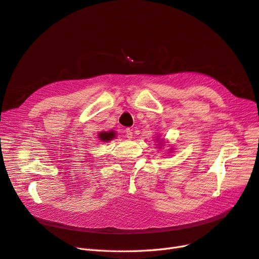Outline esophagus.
Returning <instances> with one entry per match:
<instances>
[{
  "label": "esophagus",
  "mask_w": 259,
  "mask_h": 259,
  "mask_svg": "<svg viewBox=\"0 0 259 259\" xmlns=\"http://www.w3.org/2000/svg\"><path fill=\"white\" fill-rule=\"evenodd\" d=\"M125 136H126L128 139L133 138V132L131 128H126L125 130Z\"/></svg>",
  "instance_id": "obj_1"
}]
</instances>
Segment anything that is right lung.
<instances>
[{
  "mask_svg": "<svg viewBox=\"0 0 259 259\" xmlns=\"http://www.w3.org/2000/svg\"><path fill=\"white\" fill-rule=\"evenodd\" d=\"M114 133L113 132H103V133H100L99 134V137H100V139L103 140V142H109V140H111V139H113L114 138Z\"/></svg>",
  "mask_w": 259,
  "mask_h": 259,
  "instance_id": "1",
  "label": "right lung"
}]
</instances>
